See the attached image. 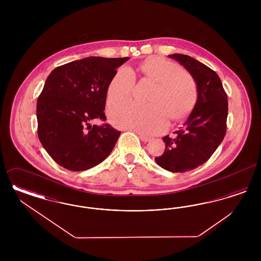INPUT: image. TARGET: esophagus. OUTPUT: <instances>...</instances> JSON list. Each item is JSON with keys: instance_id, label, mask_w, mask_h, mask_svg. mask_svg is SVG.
I'll return each mask as SVG.
<instances>
[{"instance_id": "34e87169", "label": "esophagus", "mask_w": 261, "mask_h": 261, "mask_svg": "<svg viewBox=\"0 0 261 261\" xmlns=\"http://www.w3.org/2000/svg\"><path fill=\"white\" fill-rule=\"evenodd\" d=\"M137 134L139 135L140 140H141V141H143V142H145V143L149 142V140H150V138H149V137L146 136V135H144V134H141V133H137Z\"/></svg>"}]
</instances>
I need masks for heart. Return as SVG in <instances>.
<instances>
[{
	"instance_id": "b5f03b06",
	"label": "heart",
	"mask_w": 261,
	"mask_h": 261,
	"mask_svg": "<svg viewBox=\"0 0 261 261\" xmlns=\"http://www.w3.org/2000/svg\"><path fill=\"white\" fill-rule=\"evenodd\" d=\"M138 70L158 83L149 99L150 108L127 103L111 112L112 122L118 127L142 134L159 133L166 126L167 116L171 120L184 117L197 99V86L193 78L183 73L176 62L159 58L142 62ZM136 84L135 72L128 66H121L113 75L108 86L107 99L110 106H116L130 99Z\"/></svg>"
}]
</instances>
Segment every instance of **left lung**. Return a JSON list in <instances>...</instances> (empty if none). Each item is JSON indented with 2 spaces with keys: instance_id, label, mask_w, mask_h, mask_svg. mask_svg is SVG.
Here are the masks:
<instances>
[{
  "instance_id": "8db88e82",
  "label": "left lung",
  "mask_w": 261,
  "mask_h": 261,
  "mask_svg": "<svg viewBox=\"0 0 261 261\" xmlns=\"http://www.w3.org/2000/svg\"><path fill=\"white\" fill-rule=\"evenodd\" d=\"M169 58L180 62L194 78L198 99L183 126L172 137H163L165 149L155 162L171 172L193 170L211 159L227 129L228 99L219 76L208 66L187 55Z\"/></svg>"
}]
</instances>
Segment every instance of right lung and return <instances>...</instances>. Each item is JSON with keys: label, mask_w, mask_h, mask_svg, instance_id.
Listing matches in <instances>:
<instances>
[{"label": "right lung", "mask_w": 261, "mask_h": 261, "mask_svg": "<svg viewBox=\"0 0 261 261\" xmlns=\"http://www.w3.org/2000/svg\"><path fill=\"white\" fill-rule=\"evenodd\" d=\"M129 58L90 57L55 68L37 99L38 137L50 158L71 171H83L105 161L120 131L106 120L108 86L116 68Z\"/></svg>", "instance_id": "1"}]
</instances>
